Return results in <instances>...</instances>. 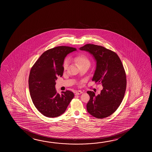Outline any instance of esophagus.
I'll list each match as a JSON object with an SVG mask.
<instances>
[{
  "mask_svg": "<svg viewBox=\"0 0 152 152\" xmlns=\"http://www.w3.org/2000/svg\"><path fill=\"white\" fill-rule=\"evenodd\" d=\"M82 91H77V92L75 93V95H80L81 94H82Z\"/></svg>",
  "mask_w": 152,
  "mask_h": 152,
  "instance_id": "obj_1",
  "label": "esophagus"
}]
</instances>
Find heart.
<instances>
[{
	"label": "heart",
	"mask_w": 152,
	"mask_h": 152,
	"mask_svg": "<svg viewBox=\"0 0 152 152\" xmlns=\"http://www.w3.org/2000/svg\"><path fill=\"white\" fill-rule=\"evenodd\" d=\"M74 60H75V62H76L80 67L85 66V65L90 66V64H91L89 58L85 55H82L76 56L74 58ZM69 64V60L68 58H66L63 62L64 69H67Z\"/></svg>",
	"instance_id": "1"
}]
</instances>
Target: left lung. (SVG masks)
I'll list each match as a JSON object with an SVG mask.
<instances>
[{"label": "left lung", "mask_w": 152, "mask_h": 152, "mask_svg": "<svg viewBox=\"0 0 152 152\" xmlns=\"http://www.w3.org/2000/svg\"><path fill=\"white\" fill-rule=\"evenodd\" d=\"M80 49L89 52L94 58L96 67L92 81L103 87L97 95L87 91L90 96L87 111L97 119L109 117L119 107L126 90V75L122 62L116 53L102 46L87 44Z\"/></svg>", "instance_id": "obj_1"}]
</instances>
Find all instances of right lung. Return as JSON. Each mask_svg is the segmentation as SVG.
Here are the masks:
<instances>
[{
	"label": "right lung",
	"instance_id": "right-lung-1",
	"mask_svg": "<svg viewBox=\"0 0 152 152\" xmlns=\"http://www.w3.org/2000/svg\"><path fill=\"white\" fill-rule=\"evenodd\" d=\"M74 48L59 46L43 52L33 66L28 78L30 95L37 110L45 117L60 116L74 97L70 91L58 93L56 80L62 77L63 62L66 56L76 51Z\"/></svg>",
	"mask_w": 152,
	"mask_h": 152
}]
</instances>
